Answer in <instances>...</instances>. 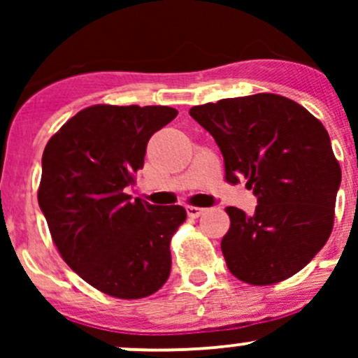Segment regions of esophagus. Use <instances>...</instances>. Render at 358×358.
Segmentation results:
<instances>
[{
    "label": "esophagus",
    "instance_id": "1",
    "mask_svg": "<svg viewBox=\"0 0 358 358\" xmlns=\"http://www.w3.org/2000/svg\"><path fill=\"white\" fill-rule=\"evenodd\" d=\"M187 213H188V217H190V219H196V217L203 215L205 208H202V207H193V205H188Z\"/></svg>",
    "mask_w": 358,
    "mask_h": 358
}]
</instances>
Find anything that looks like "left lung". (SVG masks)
Segmentation results:
<instances>
[{"label": "left lung", "mask_w": 358, "mask_h": 358, "mask_svg": "<svg viewBox=\"0 0 358 358\" xmlns=\"http://www.w3.org/2000/svg\"><path fill=\"white\" fill-rule=\"evenodd\" d=\"M190 116L215 139L225 180L242 175L257 207H227L222 254L231 273L254 286L285 281L327 244L342 182L327 129L298 102L278 94L195 106Z\"/></svg>", "instance_id": "1"}]
</instances>
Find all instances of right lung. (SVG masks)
Returning <instances> with one entry per match:
<instances>
[{
    "label": "right lung",
    "instance_id": "add662e5",
    "mask_svg": "<svg viewBox=\"0 0 358 358\" xmlns=\"http://www.w3.org/2000/svg\"><path fill=\"white\" fill-rule=\"evenodd\" d=\"M176 114L168 106H90L45 146L38 205L52 239L71 269L109 296L146 298L170 276V241L187 212L131 200L124 188L145 165L150 138Z\"/></svg>",
    "mask_w": 358,
    "mask_h": 358
}]
</instances>
